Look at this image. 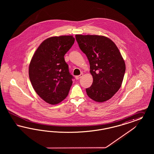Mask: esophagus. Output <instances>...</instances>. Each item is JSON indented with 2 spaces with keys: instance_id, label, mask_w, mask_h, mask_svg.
<instances>
[{
  "instance_id": "1",
  "label": "esophagus",
  "mask_w": 154,
  "mask_h": 154,
  "mask_svg": "<svg viewBox=\"0 0 154 154\" xmlns=\"http://www.w3.org/2000/svg\"><path fill=\"white\" fill-rule=\"evenodd\" d=\"M82 76H83V73H81V74L79 75H77V76H75V79H81Z\"/></svg>"
}]
</instances>
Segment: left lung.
Listing matches in <instances>:
<instances>
[{"instance_id": "left-lung-1", "label": "left lung", "mask_w": 154, "mask_h": 154, "mask_svg": "<svg viewBox=\"0 0 154 154\" xmlns=\"http://www.w3.org/2000/svg\"><path fill=\"white\" fill-rule=\"evenodd\" d=\"M80 49L86 55L93 78L86 89L89 97L97 102L107 101L121 87L125 64L116 45L109 38L97 35H75Z\"/></svg>"}]
</instances>
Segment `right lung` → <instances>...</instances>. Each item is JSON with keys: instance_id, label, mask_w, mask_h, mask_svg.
Returning <instances> with one entry per match:
<instances>
[{"instance_id": "right-lung-1", "label": "right lung", "mask_w": 154, "mask_h": 154, "mask_svg": "<svg viewBox=\"0 0 154 154\" xmlns=\"http://www.w3.org/2000/svg\"><path fill=\"white\" fill-rule=\"evenodd\" d=\"M72 35L52 37L38 47L29 64L33 89L46 102L56 104L68 96L74 78L64 56L75 42Z\"/></svg>"}]
</instances>
